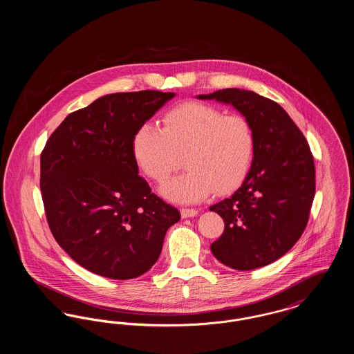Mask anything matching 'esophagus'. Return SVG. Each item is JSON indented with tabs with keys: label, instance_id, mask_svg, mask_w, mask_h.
I'll return each mask as SVG.
<instances>
[{
	"label": "esophagus",
	"instance_id": "1",
	"mask_svg": "<svg viewBox=\"0 0 354 354\" xmlns=\"http://www.w3.org/2000/svg\"><path fill=\"white\" fill-rule=\"evenodd\" d=\"M198 214H199V211L195 209V208H180V215H182V218H194V216H196Z\"/></svg>",
	"mask_w": 354,
	"mask_h": 354
}]
</instances>
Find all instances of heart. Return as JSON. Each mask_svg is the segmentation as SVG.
I'll list each match as a JSON object with an SVG mask.
<instances>
[{"instance_id":"heart-1","label":"heart","mask_w":354,"mask_h":354,"mask_svg":"<svg viewBox=\"0 0 354 354\" xmlns=\"http://www.w3.org/2000/svg\"><path fill=\"white\" fill-rule=\"evenodd\" d=\"M256 151L252 122L241 114L225 115L219 109L185 102L163 117V129L142 124L133 138L135 160L155 183H163L179 167L182 175L162 187L172 202H201L215 194H227L248 175Z\"/></svg>"}]
</instances>
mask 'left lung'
<instances>
[{
  "label": "left lung",
  "mask_w": 354,
  "mask_h": 354,
  "mask_svg": "<svg viewBox=\"0 0 354 354\" xmlns=\"http://www.w3.org/2000/svg\"><path fill=\"white\" fill-rule=\"evenodd\" d=\"M198 98L231 103L256 133L245 180L231 198L209 207L224 220L211 251L234 270L266 267L296 244L308 224L316 191L309 145L279 103L253 91L223 88Z\"/></svg>",
  "instance_id": "8db88e82"
}]
</instances>
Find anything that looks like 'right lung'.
<instances>
[{
	"label": "right lung",
	"mask_w": 354,
	"mask_h": 354,
	"mask_svg": "<svg viewBox=\"0 0 354 354\" xmlns=\"http://www.w3.org/2000/svg\"><path fill=\"white\" fill-rule=\"evenodd\" d=\"M174 93L104 95L70 113L41 152L39 187L55 241L93 273L134 279L151 268L180 212L139 176L133 138Z\"/></svg>",
	"instance_id": "add662e5"
}]
</instances>
